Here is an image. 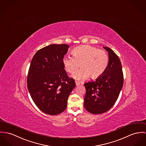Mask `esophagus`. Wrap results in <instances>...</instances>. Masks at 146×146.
<instances>
[{
  "label": "esophagus",
  "instance_id": "esophagus-1",
  "mask_svg": "<svg viewBox=\"0 0 146 146\" xmlns=\"http://www.w3.org/2000/svg\"><path fill=\"white\" fill-rule=\"evenodd\" d=\"M75 82H76V86H79V85L80 84V82H78V81L76 80V81H75Z\"/></svg>",
  "mask_w": 146,
  "mask_h": 146
}]
</instances>
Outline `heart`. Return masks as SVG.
Here are the masks:
<instances>
[{
  "instance_id": "heart-1",
  "label": "heart",
  "mask_w": 146,
  "mask_h": 146,
  "mask_svg": "<svg viewBox=\"0 0 146 146\" xmlns=\"http://www.w3.org/2000/svg\"><path fill=\"white\" fill-rule=\"evenodd\" d=\"M73 57L65 56L63 59L64 67L68 72L73 74L80 67L73 77L83 80L90 77L96 79L104 72L108 63V56L106 52L90 45H80L72 51Z\"/></svg>"
}]
</instances>
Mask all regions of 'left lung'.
Returning <instances> with one entry per match:
<instances>
[{
	"label": "left lung",
	"mask_w": 146,
	"mask_h": 146,
	"mask_svg": "<svg viewBox=\"0 0 146 146\" xmlns=\"http://www.w3.org/2000/svg\"><path fill=\"white\" fill-rule=\"evenodd\" d=\"M108 52V64L104 72L95 81L84 83L86 93L84 106L94 114L110 110L119 95L123 84V74L121 62L112 50L103 47Z\"/></svg>",
	"instance_id": "obj_1"
}]
</instances>
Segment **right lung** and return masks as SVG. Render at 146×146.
<instances>
[{"label":"right lung","mask_w":146,"mask_h":146,"mask_svg":"<svg viewBox=\"0 0 146 146\" xmlns=\"http://www.w3.org/2000/svg\"><path fill=\"white\" fill-rule=\"evenodd\" d=\"M69 47L66 44L48 45L36 52L31 63L28 90L38 108L49 115L66 110L68 97L76 87L63 63Z\"/></svg>","instance_id":"1"}]
</instances>
